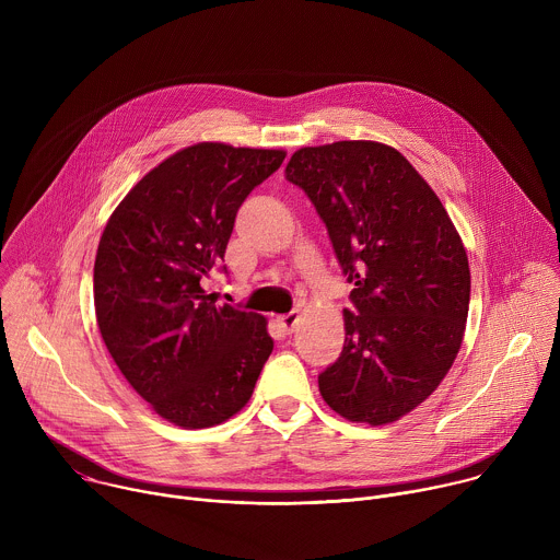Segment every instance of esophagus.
<instances>
[{"label":"esophagus","instance_id":"34e87169","mask_svg":"<svg viewBox=\"0 0 560 560\" xmlns=\"http://www.w3.org/2000/svg\"><path fill=\"white\" fill-rule=\"evenodd\" d=\"M296 322H299V312H288V314H281V316H277V324H279V328L285 332V335H290L292 330H294V326H296Z\"/></svg>","mask_w":560,"mask_h":560}]
</instances>
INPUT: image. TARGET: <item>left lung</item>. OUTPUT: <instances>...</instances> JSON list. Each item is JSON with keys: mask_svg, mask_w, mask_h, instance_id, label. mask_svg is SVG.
Segmentation results:
<instances>
[{"mask_svg": "<svg viewBox=\"0 0 560 560\" xmlns=\"http://www.w3.org/2000/svg\"><path fill=\"white\" fill-rule=\"evenodd\" d=\"M324 219L350 283L346 343L318 374L354 423L401 419L439 387L467 322L469 266L443 203L408 159L376 141L301 148L285 166Z\"/></svg>", "mask_w": 560, "mask_h": 560, "instance_id": "left-lung-1", "label": "left lung"}]
</instances>
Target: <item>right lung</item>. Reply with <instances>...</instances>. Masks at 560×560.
<instances>
[{
  "label": "right lung",
  "instance_id": "add662e5",
  "mask_svg": "<svg viewBox=\"0 0 560 560\" xmlns=\"http://www.w3.org/2000/svg\"><path fill=\"white\" fill-rule=\"evenodd\" d=\"M283 150L197 143L152 168L117 206L97 248L95 312L126 381L166 421L199 430L242 410L272 354L266 318L217 305L203 277L246 197Z\"/></svg>",
  "mask_w": 560,
  "mask_h": 560
}]
</instances>
